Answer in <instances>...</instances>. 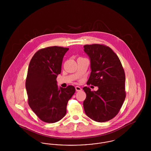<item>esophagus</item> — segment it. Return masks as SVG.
Wrapping results in <instances>:
<instances>
[{
	"label": "esophagus",
	"instance_id": "obj_1",
	"mask_svg": "<svg viewBox=\"0 0 151 151\" xmlns=\"http://www.w3.org/2000/svg\"><path fill=\"white\" fill-rule=\"evenodd\" d=\"M75 89H76V91L77 92H79V91H82V89L79 86H75Z\"/></svg>",
	"mask_w": 151,
	"mask_h": 151
}]
</instances>
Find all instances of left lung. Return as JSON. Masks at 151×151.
I'll return each mask as SVG.
<instances>
[{
    "label": "left lung",
    "instance_id": "obj_1",
    "mask_svg": "<svg viewBox=\"0 0 151 151\" xmlns=\"http://www.w3.org/2000/svg\"><path fill=\"white\" fill-rule=\"evenodd\" d=\"M84 47L91 59L87 84L99 87L97 91H91L87 86L83 88L86 94L84 111L94 121L106 122L118 114L125 100L124 71L119 58L109 47L92 44Z\"/></svg>",
    "mask_w": 151,
    "mask_h": 151
}]
</instances>
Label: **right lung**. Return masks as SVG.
<instances>
[{
    "label": "right lung",
    "mask_w": 151,
    "mask_h": 151,
    "mask_svg": "<svg viewBox=\"0 0 151 151\" xmlns=\"http://www.w3.org/2000/svg\"><path fill=\"white\" fill-rule=\"evenodd\" d=\"M69 50L51 46L37 51L29 63L25 87L30 108L43 122L55 123L66 114L68 100L75 92L72 86L58 89L63 58Z\"/></svg>",
    "instance_id": "1"
}]
</instances>
